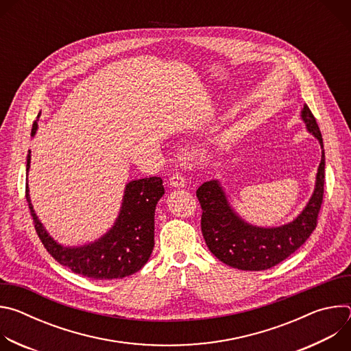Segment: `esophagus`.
I'll return each mask as SVG.
<instances>
[{
    "label": "esophagus",
    "instance_id": "34e87169",
    "mask_svg": "<svg viewBox=\"0 0 351 351\" xmlns=\"http://www.w3.org/2000/svg\"><path fill=\"white\" fill-rule=\"evenodd\" d=\"M169 182L173 187H186V179L182 176V173L176 172L169 178Z\"/></svg>",
    "mask_w": 351,
    "mask_h": 351
}]
</instances>
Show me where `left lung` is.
I'll return each mask as SVG.
<instances>
[{"label": "left lung", "mask_w": 351, "mask_h": 351, "mask_svg": "<svg viewBox=\"0 0 351 351\" xmlns=\"http://www.w3.org/2000/svg\"><path fill=\"white\" fill-rule=\"evenodd\" d=\"M302 119L324 148L321 130L308 106H304ZM324 183L325 153L322 149L315 189L308 204L293 222L278 228H258L244 222L230 207L218 180L203 183L195 194L203 210L202 232L210 252L223 264L243 271H264L282 263L302 247L317 228Z\"/></svg>", "instance_id": "obj_1"}]
</instances>
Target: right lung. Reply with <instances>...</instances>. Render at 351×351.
<instances>
[{"label":"right lung","instance_id":"right-lung-1","mask_svg":"<svg viewBox=\"0 0 351 351\" xmlns=\"http://www.w3.org/2000/svg\"><path fill=\"white\" fill-rule=\"evenodd\" d=\"M37 126V121H34L32 136L36 134ZM29 168L30 152L27 154V172ZM164 193L162 179L157 176L129 182L119 217L110 232L86 245L64 247L47 233L38 221L26 184V199L34 229L47 252L72 272L98 280L122 279L145 265L154 248L156 207Z\"/></svg>","mask_w":351,"mask_h":351}]
</instances>
